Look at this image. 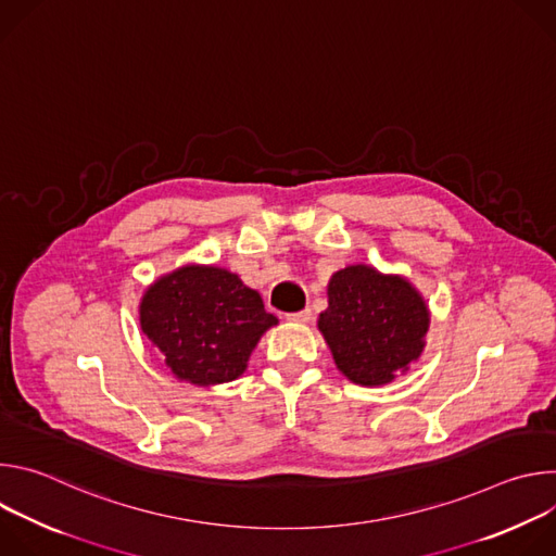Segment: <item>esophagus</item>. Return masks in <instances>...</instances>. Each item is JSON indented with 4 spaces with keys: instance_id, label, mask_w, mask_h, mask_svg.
I'll return each mask as SVG.
<instances>
[{
    "instance_id": "obj_1",
    "label": "esophagus",
    "mask_w": 556,
    "mask_h": 556,
    "mask_svg": "<svg viewBox=\"0 0 556 556\" xmlns=\"http://www.w3.org/2000/svg\"><path fill=\"white\" fill-rule=\"evenodd\" d=\"M309 319H312V309L309 307H305L301 312H290L288 314V321H292V324H307Z\"/></svg>"
}]
</instances>
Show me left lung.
<instances>
[{
  "label": "left lung",
  "mask_w": 556,
  "mask_h": 556,
  "mask_svg": "<svg viewBox=\"0 0 556 556\" xmlns=\"http://www.w3.org/2000/svg\"><path fill=\"white\" fill-rule=\"evenodd\" d=\"M431 324L422 294L401 275L356 264L332 275L319 330L343 376L363 387L409 371Z\"/></svg>",
  "instance_id": "8db88e82"
}]
</instances>
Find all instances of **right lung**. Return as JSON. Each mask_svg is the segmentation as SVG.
Masks as SVG:
<instances>
[{
    "label": "right lung",
    "instance_id": "add662e5",
    "mask_svg": "<svg viewBox=\"0 0 556 556\" xmlns=\"http://www.w3.org/2000/svg\"><path fill=\"white\" fill-rule=\"evenodd\" d=\"M138 312L172 374L200 387L240 378L264 332L279 324L235 273L198 264L153 281Z\"/></svg>",
    "mask_w": 556,
    "mask_h": 556
}]
</instances>
